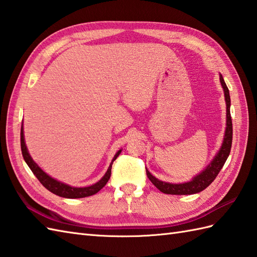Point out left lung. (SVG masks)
<instances>
[{
  "label": "left lung",
  "instance_id": "obj_1",
  "mask_svg": "<svg viewBox=\"0 0 257 257\" xmlns=\"http://www.w3.org/2000/svg\"><path fill=\"white\" fill-rule=\"evenodd\" d=\"M220 83L222 85L223 91H224V98H225V103H226V128H225L224 138H223V143L220 150L217 151V154L214 156V158H213L209 165L206 166L204 170H202L199 174H196V176L193 177L192 180L189 182H184V183L165 182L152 176L148 170H146L147 176H148L152 184H154L157 189H159L161 192L166 194H177V195L199 193L201 191L206 189L213 181H214L216 176L221 171V169L223 168V166H224V163L231 151L233 128H232V119H231V112H230V107H231L230 91H228L227 86L221 74H220Z\"/></svg>",
  "mask_w": 257,
  "mask_h": 257
}]
</instances>
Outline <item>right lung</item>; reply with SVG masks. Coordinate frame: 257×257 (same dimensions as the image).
Here are the masks:
<instances>
[{"label":"right lung","instance_id":"1","mask_svg":"<svg viewBox=\"0 0 257 257\" xmlns=\"http://www.w3.org/2000/svg\"><path fill=\"white\" fill-rule=\"evenodd\" d=\"M21 149H22V155H23V158L25 162L27 163V166L30 167L32 172L34 173V176L40 180V182L44 185L48 191H51L52 193L56 194L58 196H62V198H67V199L86 198V196L94 195L98 192V191H100L103 187H105L106 183L108 182V180L110 179L112 162L117 159V157L120 155V152H121V149L116 152V155H114V157L112 158L111 163L110 166H109L107 172L105 173V176L99 180V181L96 182L95 184L89 185V187L75 188V187H70V185L66 183L58 181V180L52 178L51 176H48V174L43 171L42 169L37 166V163L32 159V157L29 154V150H27V147L25 145L23 122H22V127H21Z\"/></svg>","mask_w":257,"mask_h":257}]
</instances>
